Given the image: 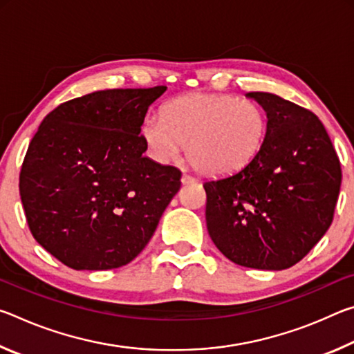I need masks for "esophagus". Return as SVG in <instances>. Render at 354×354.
Listing matches in <instances>:
<instances>
[{"instance_id": "1", "label": "esophagus", "mask_w": 354, "mask_h": 354, "mask_svg": "<svg viewBox=\"0 0 354 354\" xmlns=\"http://www.w3.org/2000/svg\"><path fill=\"white\" fill-rule=\"evenodd\" d=\"M195 181H196V179H195L194 176L187 175V173H184L183 178H181V183H183V184H194Z\"/></svg>"}]
</instances>
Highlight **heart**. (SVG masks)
<instances>
[{
  "label": "heart",
  "instance_id": "obj_1",
  "mask_svg": "<svg viewBox=\"0 0 354 354\" xmlns=\"http://www.w3.org/2000/svg\"><path fill=\"white\" fill-rule=\"evenodd\" d=\"M140 136L148 151L167 162L185 146L203 175L226 176L256 159L268 136V113L253 100L230 93H190L169 101L162 115L148 113Z\"/></svg>",
  "mask_w": 354,
  "mask_h": 354
}]
</instances>
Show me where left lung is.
Here are the masks:
<instances>
[{
  "label": "left lung",
  "mask_w": 354,
  "mask_h": 354,
  "mask_svg": "<svg viewBox=\"0 0 354 354\" xmlns=\"http://www.w3.org/2000/svg\"><path fill=\"white\" fill-rule=\"evenodd\" d=\"M247 97L268 113L266 145L243 170L203 184L207 232L237 266L284 270L331 226L342 170L314 112L273 93Z\"/></svg>",
  "instance_id": "left-lung-1"
}]
</instances>
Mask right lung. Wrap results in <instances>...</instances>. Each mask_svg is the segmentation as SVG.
<instances>
[{"instance_id": "right-lung-1", "label": "right lung", "mask_w": 354, "mask_h": 354, "mask_svg": "<svg viewBox=\"0 0 354 354\" xmlns=\"http://www.w3.org/2000/svg\"><path fill=\"white\" fill-rule=\"evenodd\" d=\"M167 91L109 88L44 118L20 171L29 231L75 270L127 266L147 247L181 187V171L143 156L140 127Z\"/></svg>"}]
</instances>
